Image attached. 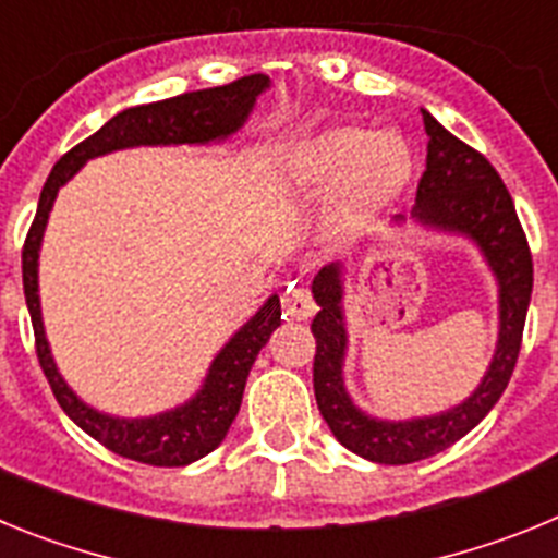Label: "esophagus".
Wrapping results in <instances>:
<instances>
[{
	"mask_svg": "<svg viewBox=\"0 0 558 558\" xmlns=\"http://www.w3.org/2000/svg\"><path fill=\"white\" fill-rule=\"evenodd\" d=\"M282 310L293 322H307V318H313L315 302L307 284H288V290L282 293Z\"/></svg>",
	"mask_w": 558,
	"mask_h": 558,
	"instance_id": "1",
	"label": "esophagus"
}]
</instances>
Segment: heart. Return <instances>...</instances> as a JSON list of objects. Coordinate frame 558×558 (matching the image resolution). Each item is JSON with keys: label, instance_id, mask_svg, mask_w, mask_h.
<instances>
[{"label": "heart", "instance_id": "1", "mask_svg": "<svg viewBox=\"0 0 558 558\" xmlns=\"http://www.w3.org/2000/svg\"><path fill=\"white\" fill-rule=\"evenodd\" d=\"M293 190H329L324 229L335 240L357 234L405 192L413 153L397 131L340 122L290 142L279 159Z\"/></svg>", "mask_w": 558, "mask_h": 558}]
</instances>
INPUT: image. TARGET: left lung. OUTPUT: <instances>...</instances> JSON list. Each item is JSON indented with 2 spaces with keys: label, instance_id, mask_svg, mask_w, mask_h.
I'll return each mask as SVG.
<instances>
[{
  "label": "left lung",
  "instance_id": "obj_1",
  "mask_svg": "<svg viewBox=\"0 0 558 558\" xmlns=\"http://www.w3.org/2000/svg\"><path fill=\"white\" fill-rule=\"evenodd\" d=\"M427 167L418 179L411 220L447 234L470 236L497 279L500 332L481 386L461 405L433 416L388 422L360 411L343 386L347 324H343V265H324L313 279L318 315L313 318V388L324 422L340 445L374 463H413L447 450L497 405L520 354L525 313L534 288L529 240L517 218L514 201L483 153L463 145L427 111ZM393 223H405L397 215Z\"/></svg>",
  "mask_w": 558,
  "mask_h": 558
}]
</instances>
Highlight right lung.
Segmentation results:
<instances>
[{"mask_svg": "<svg viewBox=\"0 0 558 558\" xmlns=\"http://www.w3.org/2000/svg\"><path fill=\"white\" fill-rule=\"evenodd\" d=\"M268 86V75H248L226 83V86L201 88V92H186V95L170 97V100L125 108L111 117L100 131L72 147L66 156H61L44 184L36 220L29 226L22 251L24 299H27L33 332H36L38 363H41L44 377H47L63 413L117 456L150 463V466H186V463L209 456L223 441L236 411H240L245 379H248L256 354L282 322L279 295H270L268 302L256 310L254 318L231 335L218 357L211 360L204 386L190 402L145 418L108 416V413L86 405L66 386V379L61 377L52 352H49L47 335H44L41 299H38V251H41L49 209L56 204L58 190L88 159L140 145H209V142L229 140L231 133L245 125L256 97Z\"/></svg>", "mask_w": 558, "mask_h": 558, "instance_id": "obj_1", "label": "right lung"}]
</instances>
